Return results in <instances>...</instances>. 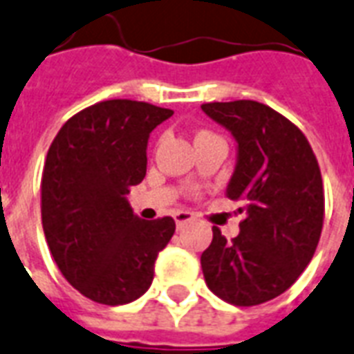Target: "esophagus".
Returning <instances> with one entry per match:
<instances>
[{"instance_id": "esophagus-1", "label": "esophagus", "mask_w": 354, "mask_h": 354, "mask_svg": "<svg viewBox=\"0 0 354 354\" xmlns=\"http://www.w3.org/2000/svg\"><path fill=\"white\" fill-rule=\"evenodd\" d=\"M174 218L177 227H180V225H185V223H188V221L194 220L196 216H194V212H190V210H177Z\"/></svg>"}]
</instances>
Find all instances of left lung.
<instances>
[{"label": "left lung", "mask_w": 354, "mask_h": 354, "mask_svg": "<svg viewBox=\"0 0 354 354\" xmlns=\"http://www.w3.org/2000/svg\"><path fill=\"white\" fill-rule=\"evenodd\" d=\"M201 109L236 138L227 197L248 203L236 238L212 229L201 254L205 282L231 305H262L286 292L316 253L325 218L319 164L303 131L264 103L214 101Z\"/></svg>", "instance_id": "left-lung-1"}]
</instances>
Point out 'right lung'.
Segmentation results:
<instances>
[{"mask_svg": "<svg viewBox=\"0 0 354 354\" xmlns=\"http://www.w3.org/2000/svg\"><path fill=\"white\" fill-rule=\"evenodd\" d=\"M171 114L146 101H100L73 114L49 146L44 234L66 281L95 303L118 306L146 294L174 236V218L140 220L125 199L146 177L149 133Z\"/></svg>", "mask_w": 354, "mask_h": 354, "instance_id": "1", "label": "right lung"}]
</instances>
